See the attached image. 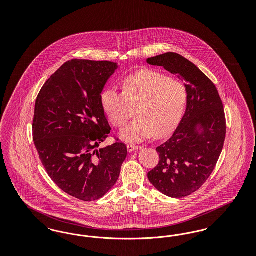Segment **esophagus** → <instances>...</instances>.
<instances>
[{"mask_svg": "<svg viewBox=\"0 0 256 256\" xmlns=\"http://www.w3.org/2000/svg\"><path fill=\"white\" fill-rule=\"evenodd\" d=\"M126 148H128V150L130 152L138 150V146H135V145H132V144H128V145L126 146Z\"/></svg>", "mask_w": 256, "mask_h": 256, "instance_id": "34e87169", "label": "esophagus"}]
</instances>
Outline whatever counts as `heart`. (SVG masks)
<instances>
[{"label":"heart","mask_w":256,"mask_h":256,"mask_svg":"<svg viewBox=\"0 0 256 256\" xmlns=\"http://www.w3.org/2000/svg\"><path fill=\"white\" fill-rule=\"evenodd\" d=\"M187 100L188 92L182 82L152 70L126 76L122 93L110 87L100 95L102 110L116 128H122L135 108L137 117L120 134L126 141L167 136L180 121Z\"/></svg>","instance_id":"heart-1"}]
</instances>
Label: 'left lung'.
Listing matches in <instances>:
<instances>
[{"label": "left lung", "instance_id": "left-lung-1", "mask_svg": "<svg viewBox=\"0 0 256 256\" xmlns=\"http://www.w3.org/2000/svg\"><path fill=\"white\" fill-rule=\"evenodd\" d=\"M146 62L176 74L188 92L182 121L170 139L156 148L159 163L148 172L159 192L184 198L204 185L217 164L226 132L224 106L214 84L182 56L166 52Z\"/></svg>", "mask_w": 256, "mask_h": 256}]
</instances>
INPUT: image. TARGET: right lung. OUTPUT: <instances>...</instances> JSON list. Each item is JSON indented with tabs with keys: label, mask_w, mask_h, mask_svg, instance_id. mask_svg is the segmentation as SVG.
<instances>
[{
	"label": "right lung",
	"mask_w": 256,
	"mask_h": 256,
	"mask_svg": "<svg viewBox=\"0 0 256 256\" xmlns=\"http://www.w3.org/2000/svg\"><path fill=\"white\" fill-rule=\"evenodd\" d=\"M117 69L110 61H67L37 96L32 136L39 158L52 180L80 200L106 195L128 154L121 142L100 148L111 130L100 95Z\"/></svg>",
	"instance_id": "obj_1"
}]
</instances>
